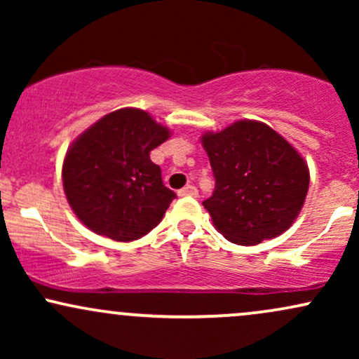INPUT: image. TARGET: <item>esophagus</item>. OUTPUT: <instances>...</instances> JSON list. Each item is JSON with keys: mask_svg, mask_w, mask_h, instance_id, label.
<instances>
[{"mask_svg": "<svg viewBox=\"0 0 359 359\" xmlns=\"http://www.w3.org/2000/svg\"><path fill=\"white\" fill-rule=\"evenodd\" d=\"M197 194H199V191H197V189L194 187V185H185L184 189H180V191H179V196H180V197H184V196H192V197H196Z\"/></svg>", "mask_w": 359, "mask_h": 359, "instance_id": "1", "label": "esophagus"}]
</instances>
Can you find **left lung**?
I'll use <instances>...</instances> for the list:
<instances>
[{"instance_id": "left-lung-1", "label": "left lung", "mask_w": 359, "mask_h": 359, "mask_svg": "<svg viewBox=\"0 0 359 359\" xmlns=\"http://www.w3.org/2000/svg\"><path fill=\"white\" fill-rule=\"evenodd\" d=\"M216 187L204 201L214 226L236 245H258L287 231L309 191V168L269 125L241 119L201 137Z\"/></svg>"}]
</instances>
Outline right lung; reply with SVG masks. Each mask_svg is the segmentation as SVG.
<instances>
[{"mask_svg": "<svg viewBox=\"0 0 359 359\" xmlns=\"http://www.w3.org/2000/svg\"><path fill=\"white\" fill-rule=\"evenodd\" d=\"M170 137L147 111L123 108L88 128L65 155L64 192L76 216L101 236L133 241L162 221L175 192L150 151Z\"/></svg>", "mask_w": 359, "mask_h": 359, "instance_id": "right-lung-1", "label": "right lung"}]
</instances>
